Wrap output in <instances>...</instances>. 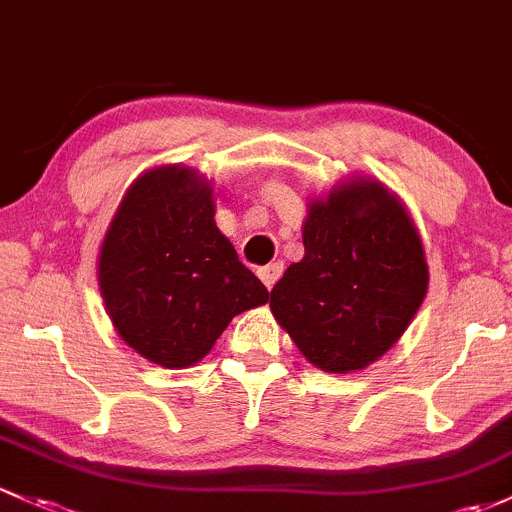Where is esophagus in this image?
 <instances>
[{"instance_id": "34e87169", "label": "esophagus", "mask_w": 512, "mask_h": 512, "mask_svg": "<svg viewBox=\"0 0 512 512\" xmlns=\"http://www.w3.org/2000/svg\"><path fill=\"white\" fill-rule=\"evenodd\" d=\"M280 276H283V263H280V261L268 263V266L258 268V278L263 280V285H266L268 290H271L273 285H276V280H278Z\"/></svg>"}]
</instances>
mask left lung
<instances>
[{"label": "left lung", "mask_w": 512, "mask_h": 512, "mask_svg": "<svg viewBox=\"0 0 512 512\" xmlns=\"http://www.w3.org/2000/svg\"><path fill=\"white\" fill-rule=\"evenodd\" d=\"M305 256L271 290V310L310 364L349 373L400 339L427 293L420 234L398 200L354 180L312 202Z\"/></svg>", "instance_id": "obj_1"}]
</instances>
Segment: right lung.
<instances>
[{
	"label": "right lung",
	"instance_id": "right-lung-1",
	"mask_svg": "<svg viewBox=\"0 0 512 512\" xmlns=\"http://www.w3.org/2000/svg\"><path fill=\"white\" fill-rule=\"evenodd\" d=\"M100 290L124 342L166 368L197 364L232 317L268 302L214 224L212 190L180 166L148 170L126 192L100 251Z\"/></svg>",
	"mask_w": 512,
	"mask_h": 512
}]
</instances>
